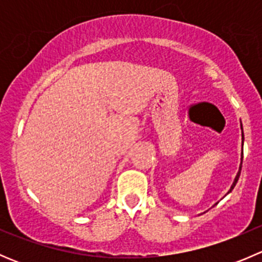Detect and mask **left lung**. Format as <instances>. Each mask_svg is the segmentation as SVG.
Returning a JSON list of instances; mask_svg holds the SVG:
<instances>
[{
    "label": "left lung",
    "instance_id": "8db88e82",
    "mask_svg": "<svg viewBox=\"0 0 262 262\" xmlns=\"http://www.w3.org/2000/svg\"><path fill=\"white\" fill-rule=\"evenodd\" d=\"M241 129H242V124H241ZM242 146H244V129H242ZM242 158H244V152H242V156H241V165H239V170H238V172H237L236 178H234V181H233V184H232L231 189H229V191L227 192V194H229V192H231L232 190H233V187L236 186L237 181H238V178H239V175H241V168H242Z\"/></svg>",
    "mask_w": 262,
    "mask_h": 262
}]
</instances>
